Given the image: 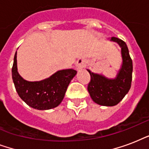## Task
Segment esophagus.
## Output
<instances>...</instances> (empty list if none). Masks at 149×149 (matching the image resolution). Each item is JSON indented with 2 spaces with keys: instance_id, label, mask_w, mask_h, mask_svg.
Segmentation results:
<instances>
[{
  "instance_id": "1",
  "label": "esophagus",
  "mask_w": 149,
  "mask_h": 149,
  "mask_svg": "<svg viewBox=\"0 0 149 149\" xmlns=\"http://www.w3.org/2000/svg\"><path fill=\"white\" fill-rule=\"evenodd\" d=\"M77 67H78V69H81V68H84V64L83 63H81L80 61L79 62H77Z\"/></svg>"
}]
</instances>
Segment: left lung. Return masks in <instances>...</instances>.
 <instances>
[{"instance_id":"8db88e82","label":"left lung","mask_w":149,"mask_h":149,"mask_svg":"<svg viewBox=\"0 0 149 149\" xmlns=\"http://www.w3.org/2000/svg\"><path fill=\"white\" fill-rule=\"evenodd\" d=\"M111 41L118 43L121 48L123 63L121 69L114 79H107L104 76L88 72L91 81L87 90L93 101L102 106H114L128 93L132 80L133 65L126 43L120 38L112 37Z\"/></svg>"}]
</instances>
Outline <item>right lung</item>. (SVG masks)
I'll return each instance as SVG.
<instances>
[{
    "label": "right lung",
    "mask_w": 149,
    "mask_h": 149,
    "mask_svg": "<svg viewBox=\"0 0 149 149\" xmlns=\"http://www.w3.org/2000/svg\"><path fill=\"white\" fill-rule=\"evenodd\" d=\"M11 72L18 96L29 106L38 110H49L58 106L64 98L70 81L77 74L76 70L69 69L59 70L41 81H27L17 72V52Z\"/></svg>",
    "instance_id": "add662e5"
}]
</instances>
